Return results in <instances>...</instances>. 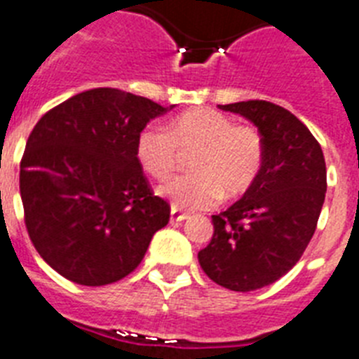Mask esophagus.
<instances>
[{
  "label": "esophagus",
  "mask_w": 359,
  "mask_h": 359,
  "mask_svg": "<svg viewBox=\"0 0 359 359\" xmlns=\"http://www.w3.org/2000/svg\"><path fill=\"white\" fill-rule=\"evenodd\" d=\"M184 219H188V214H184V212H182V210H179V208H171V221H177V223H179V221H184Z\"/></svg>",
  "instance_id": "esophagus-1"
}]
</instances>
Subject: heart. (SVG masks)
<instances>
[{
  "label": "heart",
  "mask_w": 359,
  "mask_h": 359,
  "mask_svg": "<svg viewBox=\"0 0 359 359\" xmlns=\"http://www.w3.org/2000/svg\"><path fill=\"white\" fill-rule=\"evenodd\" d=\"M180 153L189 158L194 173L173 177L156 194L184 210L210 208L225 195L247 194L264 165V138L249 125L234 121L212 109L186 110L164 129L145 127L136 138V162L153 179H165L179 164Z\"/></svg>",
  "instance_id": "b5f03b06"
}]
</instances>
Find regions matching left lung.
Returning a JSON list of instances; mask_svg holds the SVG:
<instances>
[{"mask_svg":"<svg viewBox=\"0 0 359 359\" xmlns=\"http://www.w3.org/2000/svg\"><path fill=\"white\" fill-rule=\"evenodd\" d=\"M219 109L258 129L264 165L240 201L212 215L214 236L197 258L210 280L245 293L273 284L301 260L325 203L326 164L319 142L290 110L258 99Z\"/></svg>","mask_w":359,"mask_h":359,"instance_id":"obj_1","label":"left lung"}]
</instances>
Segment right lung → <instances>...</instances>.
Returning <instances> with one entry per match:
<instances>
[{
    "label": "right lung",
    "instance_id": "1",
    "mask_svg": "<svg viewBox=\"0 0 359 359\" xmlns=\"http://www.w3.org/2000/svg\"><path fill=\"white\" fill-rule=\"evenodd\" d=\"M118 88H94L43 114L20 164L25 226L58 275L81 285L121 280L168 225L136 162V138L168 110Z\"/></svg>",
    "mask_w": 359,
    "mask_h": 359
}]
</instances>
